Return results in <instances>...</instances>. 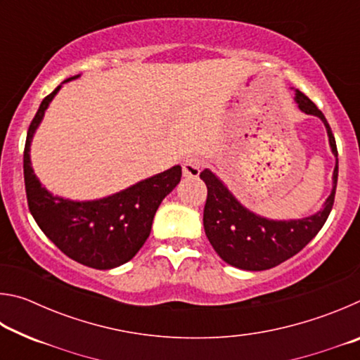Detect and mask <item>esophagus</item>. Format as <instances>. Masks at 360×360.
Segmentation results:
<instances>
[{
    "mask_svg": "<svg viewBox=\"0 0 360 360\" xmlns=\"http://www.w3.org/2000/svg\"><path fill=\"white\" fill-rule=\"evenodd\" d=\"M202 168H203V162L200 160V158L197 157L187 158V160L182 163V174H184L186 178H198Z\"/></svg>",
    "mask_w": 360,
    "mask_h": 360,
    "instance_id": "34e87169",
    "label": "esophagus"
}]
</instances>
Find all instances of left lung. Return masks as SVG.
Instances as JSON below:
<instances>
[{
    "label": "left lung",
    "instance_id": "8db88e82",
    "mask_svg": "<svg viewBox=\"0 0 360 360\" xmlns=\"http://www.w3.org/2000/svg\"><path fill=\"white\" fill-rule=\"evenodd\" d=\"M294 100L300 111L316 115L324 122L328 144L333 155L338 157L337 143L324 114L300 90H295ZM200 178L208 187L203 225L211 246L229 265L248 271H262L283 264L300 252L326 224L337 191L338 158L333 169L332 192L322 210L313 216L290 221H273L249 211L208 168L200 173Z\"/></svg>",
    "mask_w": 360,
    "mask_h": 360
}]
</instances>
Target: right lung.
<instances>
[{"mask_svg": "<svg viewBox=\"0 0 360 360\" xmlns=\"http://www.w3.org/2000/svg\"><path fill=\"white\" fill-rule=\"evenodd\" d=\"M72 76L66 79H77ZM62 85L42 100L27 133L23 150V178L27 202L36 224L70 259L96 270H111L135 257L148 240L152 221L162 200L179 184L181 167L176 165L125 191L90 202L57 197L42 187L32 168L30 146L46 109Z\"/></svg>", "mask_w": 360, "mask_h": 360, "instance_id": "1", "label": "right lung"}]
</instances>
